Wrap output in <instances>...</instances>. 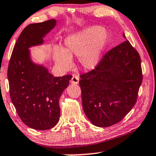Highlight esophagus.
Listing matches in <instances>:
<instances>
[{
    "label": "esophagus",
    "mask_w": 156,
    "mask_h": 156,
    "mask_svg": "<svg viewBox=\"0 0 156 156\" xmlns=\"http://www.w3.org/2000/svg\"><path fill=\"white\" fill-rule=\"evenodd\" d=\"M71 82L72 84L77 85L78 83H79V78L78 77V76H73V78H71Z\"/></svg>",
    "instance_id": "obj_1"
}]
</instances>
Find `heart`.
Wrapping results in <instances>:
<instances>
[{
	"mask_svg": "<svg viewBox=\"0 0 156 156\" xmlns=\"http://www.w3.org/2000/svg\"><path fill=\"white\" fill-rule=\"evenodd\" d=\"M108 35L99 26H90L66 38L64 49L55 47L54 58L59 66L68 69L72 66L71 57L78 56L80 66L93 70L99 64Z\"/></svg>",
	"mask_w": 156,
	"mask_h": 156,
	"instance_id": "heart-1",
	"label": "heart"
}]
</instances>
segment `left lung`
Here are the masks:
<instances>
[{
    "label": "left lung",
    "instance_id": "obj_1",
    "mask_svg": "<svg viewBox=\"0 0 156 156\" xmlns=\"http://www.w3.org/2000/svg\"><path fill=\"white\" fill-rule=\"evenodd\" d=\"M123 37L126 38L124 34ZM83 107L92 124L110 126L134 106L143 75L141 57L128 40L105 54L98 66L80 76Z\"/></svg>",
    "mask_w": 156,
    "mask_h": 156
}]
</instances>
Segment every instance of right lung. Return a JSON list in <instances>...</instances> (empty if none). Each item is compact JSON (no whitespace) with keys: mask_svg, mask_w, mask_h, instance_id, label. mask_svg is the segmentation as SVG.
I'll list each match as a JSON object with an SVG mask.
<instances>
[{"mask_svg":"<svg viewBox=\"0 0 156 156\" xmlns=\"http://www.w3.org/2000/svg\"><path fill=\"white\" fill-rule=\"evenodd\" d=\"M56 23L52 19L27 25L15 43L8 68L10 99L17 115L24 124L37 130L50 129L58 123V101L72 78L54 77L30 59L28 49L42 44L43 37Z\"/></svg>","mask_w":156,"mask_h":156,"instance_id":"right-lung-1","label":"right lung"}]
</instances>
